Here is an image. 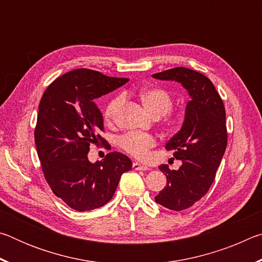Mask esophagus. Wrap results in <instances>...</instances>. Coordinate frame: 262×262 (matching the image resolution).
I'll list each match as a JSON object with an SVG mask.
<instances>
[{"instance_id":"obj_1","label":"esophagus","mask_w":262,"mask_h":262,"mask_svg":"<svg viewBox=\"0 0 262 262\" xmlns=\"http://www.w3.org/2000/svg\"><path fill=\"white\" fill-rule=\"evenodd\" d=\"M133 168H134V170H148V166H145V165H143V164H140L139 162H134L133 163Z\"/></svg>"}]
</instances>
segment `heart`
Returning <instances> with one entry per match:
<instances>
[{
	"label": "heart",
	"instance_id": "heart-1",
	"mask_svg": "<svg viewBox=\"0 0 262 262\" xmlns=\"http://www.w3.org/2000/svg\"><path fill=\"white\" fill-rule=\"evenodd\" d=\"M137 96L143 104L145 110L155 118H159L162 115L166 114L172 107L171 95L163 88L158 86H147L141 89L137 92ZM123 97L117 96L110 101L105 108V118L107 121H113L115 119L119 108L123 104ZM120 147L130 154L132 156L137 158H143L147 156L148 150L155 145V139L149 134H143V133L130 132L127 134L122 135L119 140Z\"/></svg>",
	"mask_w": 262,
	"mask_h": 262
}]
</instances>
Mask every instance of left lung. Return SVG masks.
Segmentation results:
<instances>
[{
	"mask_svg": "<svg viewBox=\"0 0 262 262\" xmlns=\"http://www.w3.org/2000/svg\"><path fill=\"white\" fill-rule=\"evenodd\" d=\"M152 77L180 83L190 97L183 126L165 145L183 164L178 170L159 166L167 185L155 196L167 209L185 210L205 196L215 179L228 142L225 108L210 79L195 70L172 68Z\"/></svg>",
	"mask_w": 262,
	"mask_h": 262,
	"instance_id": "8db88e82",
	"label": "left lung"
}]
</instances>
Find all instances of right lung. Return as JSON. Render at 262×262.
<instances>
[{
	"label": "right lung",
	"mask_w": 262,
	"mask_h": 262,
	"mask_svg": "<svg viewBox=\"0 0 262 262\" xmlns=\"http://www.w3.org/2000/svg\"><path fill=\"white\" fill-rule=\"evenodd\" d=\"M128 81L75 69L57 77L39 104L34 141L43 174L53 193L77 211L106 205L132 168L130 159L117 151L100 162L88 158L91 143L106 142L99 135L104 119L96 99Z\"/></svg>",
	"instance_id": "obj_1"
}]
</instances>
